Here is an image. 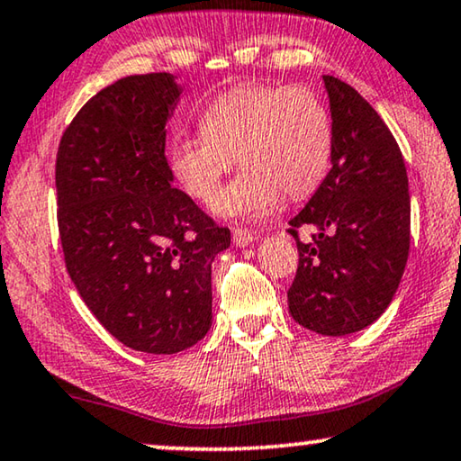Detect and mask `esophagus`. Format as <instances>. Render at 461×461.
I'll list each match as a JSON object with an SVG mask.
<instances>
[{"instance_id": "1", "label": "esophagus", "mask_w": 461, "mask_h": 461, "mask_svg": "<svg viewBox=\"0 0 461 461\" xmlns=\"http://www.w3.org/2000/svg\"><path fill=\"white\" fill-rule=\"evenodd\" d=\"M232 241H235L237 247H247L256 241V237H253V232L247 229H235L232 230Z\"/></svg>"}]
</instances>
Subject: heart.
I'll use <instances>...</instances> for the list:
<instances>
[{
  "instance_id": "1",
  "label": "heart",
  "mask_w": 461,
  "mask_h": 461,
  "mask_svg": "<svg viewBox=\"0 0 461 461\" xmlns=\"http://www.w3.org/2000/svg\"><path fill=\"white\" fill-rule=\"evenodd\" d=\"M199 124L172 139L170 166L191 197L210 202L239 158L243 172L214 203L224 218L270 216L285 191L310 195L330 168V114L308 86H232L205 105Z\"/></svg>"
}]
</instances>
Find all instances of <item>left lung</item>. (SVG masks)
Masks as SVG:
<instances>
[{
  "label": "left lung",
  "instance_id": "obj_1",
  "mask_svg": "<svg viewBox=\"0 0 461 461\" xmlns=\"http://www.w3.org/2000/svg\"><path fill=\"white\" fill-rule=\"evenodd\" d=\"M332 118V168L289 222L299 251L289 293L295 322L318 335L366 329L389 308L410 253V191L402 149L378 112L324 77ZM317 230L310 244L298 229Z\"/></svg>",
  "mask_w": 461,
  "mask_h": 461
}]
</instances>
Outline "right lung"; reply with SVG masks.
Returning <instances> with one entry per match:
<instances>
[{"label":"right lung","mask_w":461,"mask_h":461,"mask_svg":"<svg viewBox=\"0 0 461 461\" xmlns=\"http://www.w3.org/2000/svg\"><path fill=\"white\" fill-rule=\"evenodd\" d=\"M181 97L168 72L120 78L86 102L56 159L66 270L105 330L170 356L212 326V262L230 245L172 186L166 124Z\"/></svg>","instance_id":"right-lung-1"}]
</instances>
